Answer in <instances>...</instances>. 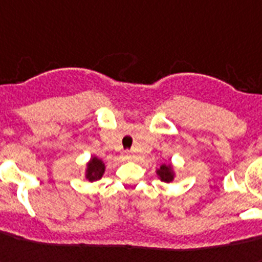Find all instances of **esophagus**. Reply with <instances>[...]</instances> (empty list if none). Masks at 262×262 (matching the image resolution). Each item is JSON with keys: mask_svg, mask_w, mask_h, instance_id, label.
Wrapping results in <instances>:
<instances>
[{"mask_svg": "<svg viewBox=\"0 0 262 262\" xmlns=\"http://www.w3.org/2000/svg\"><path fill=\"white\" fill-rule=\"evenodd\" d=\"M123 158H124V159H129V158H131V155H129L128 152H126V154L123 155Z\"/></svg>", "mask_w": 262, "mask_h": 262, "instance_id": "esophagus-1", "label": "esophagus"}]
</instances>
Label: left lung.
<instances>
[{
    "label": "left lung",
    "instance_id": "8db88e82",
    "mask_svg": "<svg viewBox=\"0 0 262 262\" xmlns=\"http://www.w3.org/2000/svg\"><path fill=\"white\" fill-rule=\"evenodd\" d=\"M157 175L161 181L170 183L171 181H174V168L171 165H162L157 170Z\"/></svg>",
    "mask_w": 262,
    "mask_h": 262
}]
</instances>
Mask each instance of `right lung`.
Masks as SVG:
<instances>
[{"mask_svg":"<svg viewBox=\"0 0 262 262\" xmlns=\"http://www.w3.org/2000/svg\"><path fill=\"white\" fill-rule=\"evenodd\" d=\"M105 171V165L104 162L99 159L97 157H92L91 161L87 163V170H85V178L90 182H94L103 177Z\"/></svg>","mask_w":262,"mask_h":262,"instance_id":"1","label":"right lung"}]
</instances>
